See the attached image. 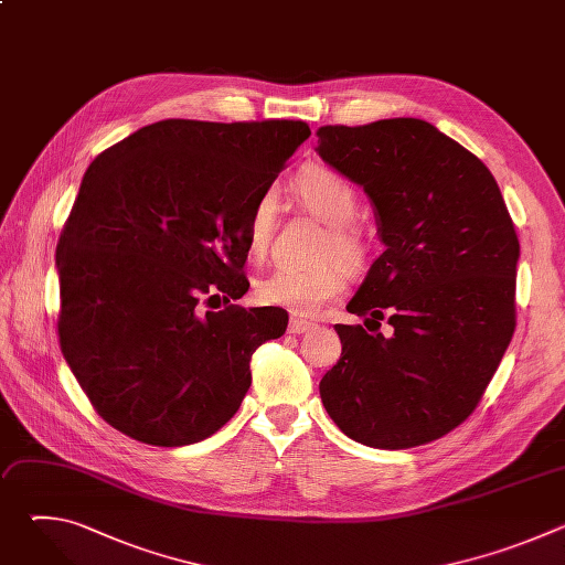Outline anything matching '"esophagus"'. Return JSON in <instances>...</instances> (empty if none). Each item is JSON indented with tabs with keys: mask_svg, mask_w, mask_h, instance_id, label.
<instances>
[{
	"mask_svg": "<svg viewBox=\"0 0 565 565\" xmlns=\"http://www.w3.org/2000/svg\"><path fill=\"white\" fill-rule=\"evenodd\" d=\"M312 327H315L312 321H308V319H301V317H297V315H292V317H290V321H288V331H290V333H295V335L308 333Z\"/></svg>",
	"mask_w": 565,
	"mask_h": 565,
	"instance_id": "1",
	"label": "esophagus"
}]
</instances>
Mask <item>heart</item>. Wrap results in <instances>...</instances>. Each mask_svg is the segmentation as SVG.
Listing matches in <instances>:
<instances>
[{
    "label": "heart",
    "instance_id": "obj_1",
    "mask_svg": "<svg viewBox=\"0 0 565 565\" xmlns=\"http://www.w3.org/2000/svg\"><path fill=\"white\" fill-rule=\"evenodd\" d=\"M292 192L310 214L329 225L319 248V257L327 262L310 268H275L257 281L255 292L266 306H281L308 315L344 290L349 273L343 266L353 273L360 270L366 259V246L362 234L353 227L360 199L344 177L327 168H310L295 179ZM273 225L275 196L266 192L255 199L246 223L248 248L255 257L266 253Z\"/></svg>",
    "mask_w": 565,
    "mask_h": 565
}]
</instances>
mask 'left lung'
Segmentation results:
<instances>
[{
	"mask_svg": "<svg viewBox=\"0 0 565 565\" xmlns=\"http://www.w3.org/2000/svg\"><path fill=\"white\" fill-rule=\"evenodd\" d=\"M317 138L321 160L366 192L384 244L347 310L393 327L335 324L342 358L321 402L366 447L431 443L476 409L510 347L514 223L492 172L427 120L327 125Z\"/></svg>",
	"mask_w": 565,
	"mask_h": 565,
	"instance_id": "1",
	"label": "left lung"
}]
</instances>
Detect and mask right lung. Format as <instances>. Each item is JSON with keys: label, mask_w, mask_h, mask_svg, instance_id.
Returning <instances> with one entry per match:
<instances>
[{"label": "right lung", "mask_w": 565, "mask_h": 565, "mask_svg": "<svg viewBox=\"0 0 565 565\" xmlns=\"http://www.w3.org/2000/svg\"><path fill=\"white\" fill-rule=\"evenodd\" d=\"M310 136L301 120H160L96 156L55 253L60 347L96 412L125 436L183 447L248 393L281 308L200 310L250 281L246 223ZM218 308V306H214Z\"/></svg>", "instance_id": "add662e5"}]
</instances>
